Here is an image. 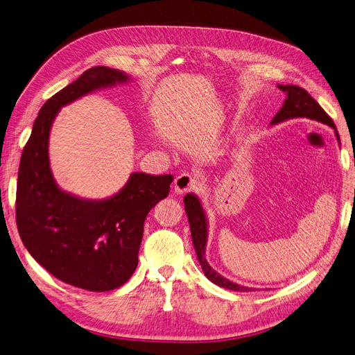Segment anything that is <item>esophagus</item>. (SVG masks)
Segmentation results:
<instances>
[{
  "label": "esophagus",
  "instance_id": "34e87169",
  "mask_svg": "<svg viewBox=\"0 0 355 355\" xmlns=\"http://www.w3.org/2000/svg\"><path fill=\"white\" fill-rule=\"evenodd\" d=\"M199 178L191 173H182L175 179V192L176 193H187L198 188Z\"/></svg>",
  "mask_w": 355,
  "mask_h": 355
}]
</instances>
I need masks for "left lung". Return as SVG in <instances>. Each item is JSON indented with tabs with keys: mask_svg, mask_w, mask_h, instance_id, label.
Segmentation results:
<instances>
[{
	"mask_svg": "<svg viewBox=\"0 0 355 355\" xmlns=\"http://www.w3.org/2000/svg\"><path fill=\"white\" fill-rule=\"evenodd\" d=\"M277 88L286 94V99L280 111L275 115L272 123H270V125H276L288 120H293V118H308V120L322 123L334 128L335 137L340 141L338 131H336L331 116L320 108V105L305 89L296 85H277ZM183 202H184V212H187L189 219L193 248L196 251L198 261L202 270H204L207 279H209L216 286H221V288H225L228 291H235V292L254 291L252 288H247V286H241L239 283L228 280L227 277L219 275L216 270H214L209 266L205 256L207 241H208V218H207L205 209L202 207L200 199L195 193H188L184 196Z\"/></svg>",
	"mask_w": 355,
	"mask_h": 355,
	"instance_id": "left-lung-1",
	"label": "left lung"
}]
</instances>
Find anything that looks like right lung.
<instances>
[{"mask_svg":"<svg viewBox=\"0 0 355 355\" xmlns=\"http://www.w3.org/2000/svg\"><path fill=\"white\" fill-rule=\"evenodd\" d=\"M131 80L107 66L83 72L42 107L23 150L15 218L26 248L56 279L89 292L123 286L139 264L146 216L171 191L172 175H130L104 199H85L59 188L49 159V137L59 111L73 101Z\"/></svg>","mask_w":355,"mask_h":355,"instance_id":"obj_1","label":"right lung"}]
</instances>
